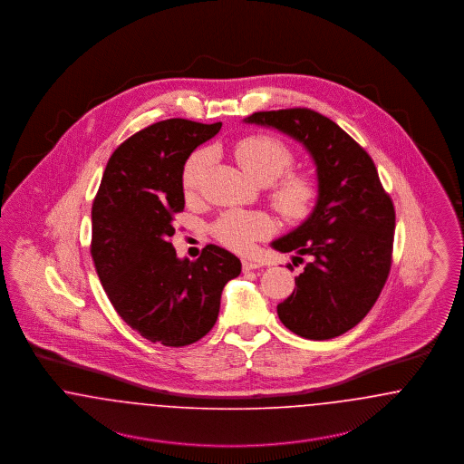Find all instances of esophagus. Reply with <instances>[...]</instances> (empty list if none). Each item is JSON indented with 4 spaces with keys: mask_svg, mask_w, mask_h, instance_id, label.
I'll use <instances>...</instances> for the list:
<instances>
[{
    "mask_svg": "<svg viewBox=\"0 0 464 464\" xmlns=\"http://www.w3.org/2000/svg\"><path fill=\"white\" fill-rule=\"evenodd\" d=\"M243 271H252V269H259L263 267L261 261H250V259H243L242 261Z\"/></svg>",
    "mask_w": 464,
    "mask_h": 464,
    "instance_id": "34e87169",
    "label": "esophagus"
}]
</instances>
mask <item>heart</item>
I'll use <instances>...</instances> for the list:
<instances>
[{
    "instance_id": "heart-1",
    "label": "heart",
    "mask_w": 464,
    "mask_h": 464,
    "mask_svg": "<svg viewBox=\"0 0 464 464\" xmlns=\"http://www.w3.org/2000/svg\"><path fill=\"white\" fill-rule=\"evenodd\" d=\"M210 153L199 150L189 156L182 172V184L186 193H195L199 180L208 165ZM235 160L243 172L259 184L275 182L271 199L275 208L290 221H299L308 216L316 197L313 179L304 174H286L294 163V155L287 144L271 135H248L235 146ZM273 224L265 214L257 212H226L214 226L216 238L231 250L248 252L256 240L266 238Z\"/></svg>"
}]
</instances>
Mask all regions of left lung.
Masks as SVG:
<instances>
[{
    "label": "left lung",
    "instance_id": "obj_1",
    "mask_svg": "<svg viewBox=\"0 0 464 464\" xmlns=\"http://www.w3.org/2000/svg\"><path fill=\"white\" fill-rule=\"evenodd\" d=\"M243 121L292 137L316 167L314 208L295 229L271 242L278 252L309 259L276 311L288 331L301 337H337L365 318L386 284L393 201L381 186L372 158L327 116L294 108L254 112Z\"/></svg>",
    "mask_w": 464,
    "mask_h": 464
}]
</instances>
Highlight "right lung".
<instances>
[{
	"mask_svg": "<svg viewBox=\"0 0 464 464\" xmlns=\"http://www.w3.org/2000/svg\"><path fill=\"white\" fill-rule=\"evenodd\" d=\"M222 123L182 118L133 133L111 155L92 205V259L118 314L151 343L188 346L218 320L224 285L240 259L207 245L179 259L174 214L184 208V163Z\"/></svg>",
	"mask_w": 464,
	"mask_h": 464,
	"instance_id": "1",
	"label": "right lung"
}]
</instances>
